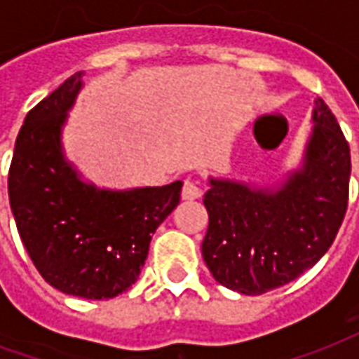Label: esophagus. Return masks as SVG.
Instances as JSON below:
<instances>
[{
  "mask_svg": "<svg viewBox=\"0 0 359 359\" xmlns=\"http://www.w3.org/2000/svg\"><path fill=\"white\" fill-rule=\"evenodd\" d=\"M202 196V190L198 187V182L194 180H184V187H182V200H198Z\"/></svg>",
  "mask_w": 359,
  "mask_h": 359,
  "instance_id": "34e87169",
  "label": "esophagus"
}]
</instances>
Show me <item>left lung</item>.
Listing matches in <instances>:
<instances>
[{"instance_id":"obj_1","label":"left lung","mask_w":359,"mask_h":359,"mask_svg":"<svg viewBox=\"0 0 359 359\" xmlns=\"http://www.w3.org/2000/svg\"><path fill=\"white\" fill-rule=\"evenodd\" d=\"M304 165L277 188L210 179L203 262L231 290L256 296L290 283L325 256L348 208L350 146L317 97Z\"/></svg>"}]
</instances>
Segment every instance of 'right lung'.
Wrapping results in <instances>:
<instances>
[{
  "instance_id": "1",
  "label": "right lung",
  "mask_w": 359,
  "mask_h": 359,
  "mask_svg": "<svg viewBox=\"0 0 359 359\" xmlns=\"http://www.w3.org/2000/svg\"><path fill=\"white\" fill-rule=\"evenodd\" d=\"M82 74L28 111L7 188L20 241L43 280L71 296L105 300L136 283L151 234L179 205L182 182L123 192L82 182L61 148Z\"/></svg>"
}]
</instances>
